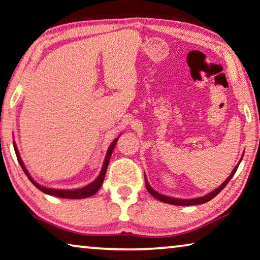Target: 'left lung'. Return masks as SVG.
Wrapping results in <instances>:
<instances>
[{"label": "left lung", "instance_id": "1", "mask_svg": "<svg viewBox=\"0 0 260 260\" xmlns=\"http://www.w3.org/2000/svg\"><path fill=\"white\" fill-rule=\"evenodd\" d=\"M241 161V160H240ZM240 164V162H239ZM238 166L239 165H237L236 167H235V170L232 171V173H231V175H230V177L226 179V180L222 182V184L219 186V187L217 188V189H214L213 192H211V193H208V194H206V196H204V197H200V198H196V199H175V198H171V197H166V196H164V194H160V193H158V192H155L154 189H153L151 186L148 185V182H147V180H146V178H145V182H146V188H147V191L151 193V194L154 197V198H156L158 200H160V202H162V203H167V204H172V205H179V206H192V205H199V204H204V203H207V202H210L211 199H213L215 196L217 194H219V192L221 191V189H224L225 188V186L229 184V181L231 180L232 179V177L233 175H235V173H236V171H237V168H238Z\"/></svg>", "mask_w": 260, "mask_h": 260}]
</instances>
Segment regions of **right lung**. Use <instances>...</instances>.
<instances>
[{"label": "right lung", "instance_id": "obj_1", "mask_svg": "<svg viewBox=\"0 0 260 260\" xmlns=\"http://www.w3.org/2000/svg\"><path fill=\"white\" fill-rule=\"evenodd\" d=\"M119 138H116L114 141L112 142L111 146H109L108 148V152H107V155H106V159H105V162H104V166H102V170H101V173L99 175L98 179L95 181H93L92 184L85 186V187L82 188H79V189H53V188H46L43 187V186L39 185L38 182H35L32 180V178L29 175L28 171L25 170V167L23 165V162H22V160L20 158V154H19V151H17L16 148V145L15 142H14V148H15V153H16V156H17V160H19L20 165L22 167V170L25 174H27V177L29 180H30L34 186H36L40 191H42L43 193H47V194L49 196H54V197H60V198H67V199H85V198H88V197L93 196L96 193L99 189H100L102 182H104V179H105V175H106V171H107V166H108V162H109V159H111V155L113 153V149H114L115 145H116V141H118Z\"/></svg>", "mask_w": 260, "mask_h": 260}]
</instances>
